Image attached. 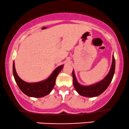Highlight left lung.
Wrapping results in <instances>:
<instances>
[{"instance_id": "obj_1", "label": "left lung", "mask_w": 129, "mask_h": 129, "mask_svg": "<svg viewBox=\"0 0 129 129\" xmlns=\"http://www.w3.org/2000/svg\"><path fill=\"white\" fill-rule=\"evenodd\" d=\"M115 70V60L113 54L112 56V62L110 69L109 73L106 77L97 83L93 84L90 85H83L79 84L77 81L76 75H75V71L73 70V85L76 91L80 95L83 96L85 97L92 98L96 97L100 95L105 91L109 87L110 84L113 77L114 76Z\"/></svg>"}]
</instances>
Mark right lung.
<instances>
[{
    "label": "right lung",
    "instance_id": "right-lung-1",
    "mask_svg": "<svg viewBox=\"0 0 129 129\" xmlns=\"http://www.w3.org/2000/svg\"><path fill=\"white\" fill-rule=\"evenodd\" d=\"M63 67V65L57 67L48 78L37 82H26L20 79L16 71L14 62H13V72L16 84L24 94L29 97L42 98L51 92L55 85L56 78Z\"/></svg>",
    "mask_w": 129,
    "mask_h": 129
}]
</instances>
